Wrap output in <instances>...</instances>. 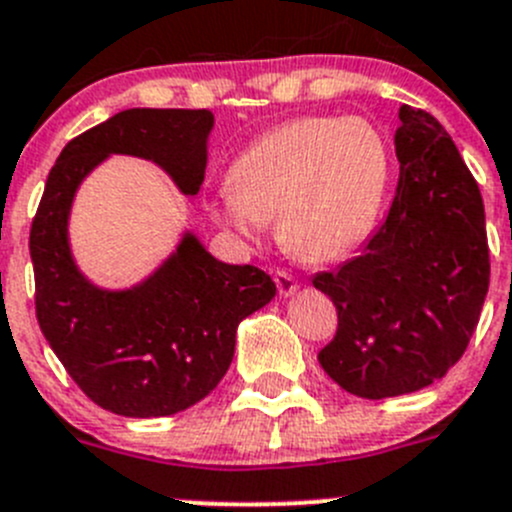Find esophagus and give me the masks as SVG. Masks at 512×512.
<instances>
[{
  "label": "esophagus",
  "instance_id": "obj_1",
  "mask_svg": "<svg viewBox=\"0 0 512 512\" xmlns=\"http://www.w3.org/2000/svg\"><path fill=\"white\" fill-rule=\"evenodd\" d=\"M275 285H277V292H280V297H292L297 292V287H300L295 277L285 270L275 272Z\"/></svg>",
  "mask_w": 512,
  "mask_h": 512
}]
</instances>
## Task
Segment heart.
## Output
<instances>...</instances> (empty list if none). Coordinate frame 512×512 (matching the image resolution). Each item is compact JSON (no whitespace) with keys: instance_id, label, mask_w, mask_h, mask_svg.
<instances>
[{"instance_id":"1","label":"heart","mask_w":512,"mask_h":512,"mask_svg":"<svg viewBox=\"0 0 512 512\" xmlns=\"http://www.w3.org/2000/svg\"><path fill=\"white\" fill-rule=\"evenodd\" d=\"M393 182L388 137L365 117H300L257 137L222 182L210 215L255 245L277 217L280 242L335 262L372 235Z\"/></svg>"}]
</instances>
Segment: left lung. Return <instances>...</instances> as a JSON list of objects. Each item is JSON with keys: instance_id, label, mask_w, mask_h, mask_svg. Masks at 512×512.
<instances>
[{"instance_id": "left-lung-1", "label": "left lung", "mask_w": 512, "mask_h": 512, "mask_svg": "<svg viewBox=\"0 0 512 512\" xmlns=\"http://www.w3.org/2000/svg\"><path fill=\"white\" fill-rule=\"evenodd\" d=\"M400 182L388 220L362 252L312 277L337 307L322 370L367 400L428 388L463 357L490 282L478 182L443 124L400 107Z\"/></svg>"}]
</instances>
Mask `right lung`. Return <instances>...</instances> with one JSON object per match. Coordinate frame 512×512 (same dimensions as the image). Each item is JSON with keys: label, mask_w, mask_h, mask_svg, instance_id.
<instances>
[{"label": "right lung", "mask_w": 512, "mask_h": 512, "mask_svg": "<svg viewBox=\"0 0 512 512\" xmlns=\"http://www.w3.org/2000/svg\"><path fill=\"white\" fill-rule=\"evenodd\" d=\"M212 127L210 109L117 112L64 147L32 222L39 327L82 393L124 418H165L207 398L230 367L240 322L277 287L257 267L215 260L192 230L137 285H97L69 242L74 197L112 155L152 162L197 197Z\"/></svg>", "instance_id": "right-lung-1"}]
</instances>
